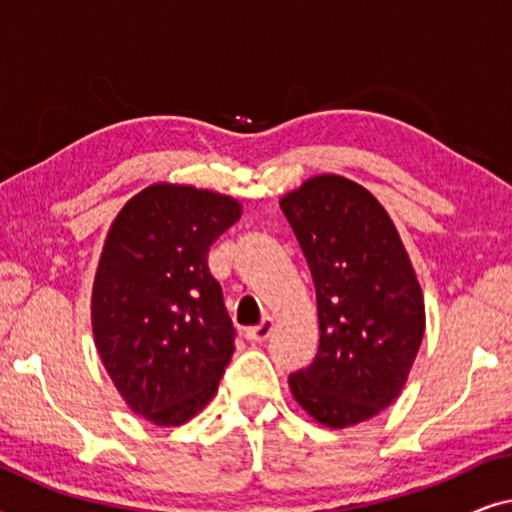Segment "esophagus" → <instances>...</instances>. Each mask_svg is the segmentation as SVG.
<instances>
[{
	"label": "esophagus",
	"instance_id": "obj_1",
	"mask_svg": "<svg viewBox=\"0 0 512 512\" xmlns=\"http://www.w3.org/2000/svg\"><path fill=\"white\" fill-rule=\"evenodd\" d=\"M272 328H275V324H272V319L265 317L258 326L247 328V333H244V335H247V340H251V342H263V340L270 338Z\"/></svg>",
	"mask_w": 512,
	"mask_h": 512
}]
</instances>
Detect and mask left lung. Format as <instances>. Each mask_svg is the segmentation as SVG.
Wrapping results in <instances>:
<instances>
[{"label":"left lung","mask_w":512,"mask_h":512,"mask_svg":"<svg viewBox=\"0 0 512 512\" xmlns=\"http://www.w3.org/2000/svg\"><path fill=\"white\" fill-rule=\"evenodd\" d=\"M317 289L319 352L289 377L314 422L347 429L401 396L426 328L424 293L387 209L340 174L279 200Z\"/></svg>","instance_id":"left-lung-1"}]
</instances>
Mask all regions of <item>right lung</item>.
<instances>
[{
    "mask_svg": "<svg viewBox=\"0 0 512 512\" xmlns=\"http://www.w3.org/2000/svg\"><path fill=\"white\" fill-rule=\"evenodd\" d=\"M240 216L230 195L160 181L111 223L90 324L104 370L146 422L186 424L219 389L235 331L207 254Z\"/></svg>",
    "mask_w": 512,
    "mask_h": 512,
    "instance_id": "obj_1",
    "label": "right lung"
}]
</instances>
